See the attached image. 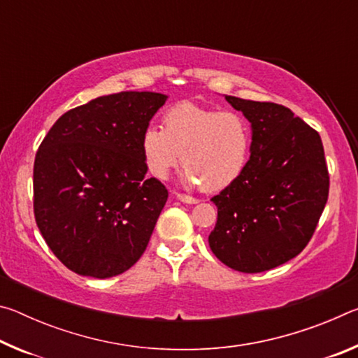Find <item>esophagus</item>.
<instances>
[{
	"instance_id": "obj_1",
	"label": "esophagus",
	"mask_w": 358,
	"mask_h": 358,
	"mask_svg": "<svg viewBox=\"0 0 358 358\" xmlns=\"http://www.w3.org/2000/svg\"><path fill=\"white\" fill-rule=\"evenodd\" d=\"M175 197H177L178 201L185 202V203H197V202H199L196 197H192V196H187V194H180V192H175Z\"/></svg>"
}]
</instances>
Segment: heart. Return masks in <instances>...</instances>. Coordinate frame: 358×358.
<instances>
[{
	"instance_id": "heart-1",
	"label": "heart",
	"mask_w": 358,
	"mask_h": 358,
	"mask_svg": "<svg viewBox=\"0 0 358 358\" xmlns=\"http://www.w3.org/2000/svg\"><path fill=\"white\" fill-rule=\"evenodd\" d=\"M251 141V126L238 112L178 102L162 115V129L148 126L143 131L141 150L153 177L167 178L181 157L185 183L213 192L241 177Z\"/></svg>"
}]
</instances>
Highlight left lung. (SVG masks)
<instances>
[{"mask_svg": "<svg viewBox=\"0 0 358 358\" xmlns=\"http://www.w3.org/2000/svg\"><path fill=\"white\" fill-rule=\"evenodd\" d=\"M252 128L241 177L211 201L217 221L208 243L230 268L260 273L305 250L329 199L330 177L316 129L275 102L226 96Z\"/></svg>", "mask_w": 358, "mask_h": 358, "instance_id": "obj_1", "label": "left lung"}]
</instances>
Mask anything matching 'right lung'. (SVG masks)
Here are the masks:
<instances>
[{
	"instance_id": "right-lung-1",
	"label": "right lung",
	"mask_w": 358,
	"mask_h": 358,
	"mask_svg": "<svg viewBox=\"0 0 358 358\" xmlns=\"http://www.w3.org/2000/svg\"><path fill=\"white\" fill-rule=\"evenodd\" d=\"M166 99L150 92L101 96L62 115L39 145L34 220L74 273L117 276L147 250L169 192L145 178L141 138Z\"/></svg>"
}]
</instances>
